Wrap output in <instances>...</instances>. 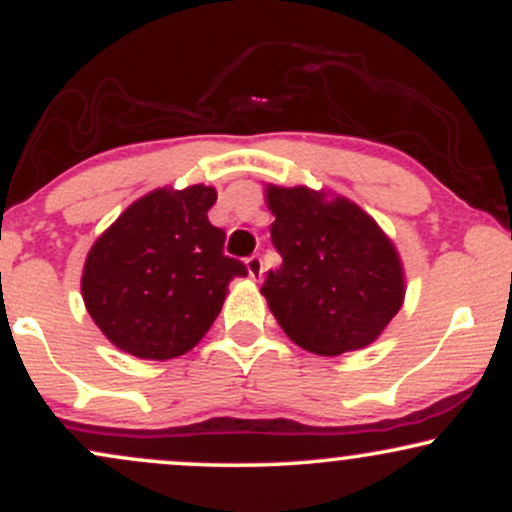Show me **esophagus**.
<instances>
[{"instance_id":"obj_1","label":"esophagus","mask_w":512,"mask_h":512,"mask_svg":"<svg viewBox=\"0 0 512 512\" xmlns=\"http://www.w3.org/2000/svg\"><path fill=\"white\" fill-rule=\"evenodd\" d=\"M264 272V264H262V257L260 255H250L248 257V274L252 279H260Z\"/></svg>"}]
</instances>
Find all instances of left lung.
<instances>
[{
    "label": "left lung",
    "instance_id": "left-lung-1",
    "mask_svg": "<svg viewBox=\"0 0 512 512\" xmlns=\"http://www.w3.org/2000/svg\"><path fill=\"white\" fill-rule=\"evenodd\" d=\"M281 267L262 284L276 322L305 351L339 356L378 339L404 301L395 245L361 207L310 187H267Z\"/></svg>",
    "mask_w": 512,
    "mask_h": 512
}]
</instances>
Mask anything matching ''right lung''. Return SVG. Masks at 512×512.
<instances>
[{"mask_svg": "<svg viewBox=\"0 0 512 512\" xmlns=\"http://www.w3.org/2000/svg\"><path fill=\"white\" fill-rule=\"evenodd\" d=\"M214 187L154 190L93 243L81 276L88 315L117 349L166 361L187 354L214 325L240 260L209 223Z\"/></svg>", "mask_w": 512, "mask_h": 512, "instance_id": "obj_1", "label": "right lung"}]
</instances>
